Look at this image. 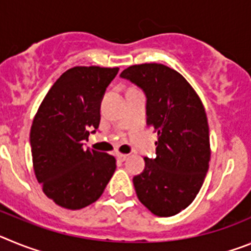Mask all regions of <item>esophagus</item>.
Returning <instances> with one entry per match:
<instances>
[{"label": "esophagus", "mask_w": 251, "mask_h": 251, "mask_svg": "<svg viewBox=\"0 0 251 251\" xmlns=\"http://www.w3.org/2000/svg\"><path fill=\"white\" fill-rule=\"evenodd\" d=\"M117 158L119 159V161H126V159L128 158V154H123V153H118V154H117Z\"/></svg>", "instance_id": "obj_1"}]
</instances>
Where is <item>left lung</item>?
<instances>
[{"label": "left lung", "mask_w": 251, "mask_h": 251, "mask_svg": "<svg viewBox=\"0 0 251 251\" xmlns=\"http://www.w3.org/2000/svg\"><path fill=\"white\" fill-rule=\"evenodd\" d=\"M122 77L147 97V124L157 132L156 158L134 176L138 200L161 217L174 216L191 205L200 191L210 162V136L200 97L178 72L163 64L124 69Z\"/></svg>", "instance_id": "8db88e82"}]
</instances>
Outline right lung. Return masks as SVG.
I'll list each match as a JSON object with an SVG mask.
<instances>
[{"instance_id": "1", "label": "right lung", "mask_w": 251, "mask_h": 251, "mask_svg": "<svg viewBox=\"0 0 251 251\" xmlns=\"http://www.w3.org/2000/svg\"><path fill=\"white\" fill-rule=\"evenodd\" d=\"M118 70L69 69L51 86L32 121L30 143L35 176L44 194L61 207L80 210L95 202L114 174V157L85 150L83 141L89 130L98 129L101 98Z\"/></svg>"}]
</instances>
